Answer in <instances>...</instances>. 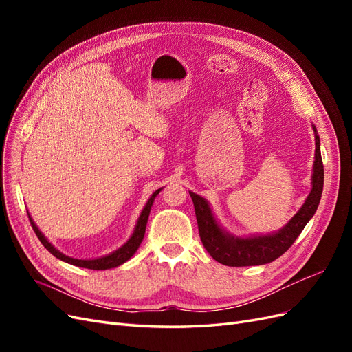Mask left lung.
Segmentation results:
<instances>
[{
	"mask_svg": "<svg viewBox=\"0 0 352 352\" xmlns=\"http://www.w3.org/2000/svg\"><path fill=\"white\" fill-rule=\"evenodd\" d=\"M316 135V160L313 168V189L310 195L305 199L301 210L296 212L292 220L280 229L278 233L265 236H252V238H235L223 232L211 214L208 202L199 195L189 192L194 202L195 216L198 223L199 238L204 248L208 251L216 261L230 265V267H243V265H260L274 261L279 258L283 252L289 250L295 239L305 228L320 202L324 182V170L320 154V138Z\"/></svg>",
	"mask_w": 352,
	"mask_h": 352,
	"instance_id": "obj_1",
	"label": "left lung"
}]
</instances>
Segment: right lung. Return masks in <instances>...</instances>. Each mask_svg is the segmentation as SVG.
<instances>
[{"mask_svg": "<svg viewBox=\"0 0 352 352\" xmlns=\"http://www.w3.org/2000/svg\"><path fill=\"white\" fill-rule=\"evenodd\" d=\"M162 189L155 190V192L151 195V198L148 199L145 208L142 210L140 219H138V223H136V228H135V232L133 235L131 236V239L127 241L122 248H119L117 251H114L113 254L110 255H105V257H101V258H95V260H78V258H72V257H67V255L61 254L60 251H57L52 245L47 241V238L42 235V233L39 232V229L36 228V225L34 223V220L30 219L29 216V220H30V225H32V229H34V232L36 233L38 239L41 241V243L44 245V247L54 255V257L66 261L69 264H73V265H78V267H83V269H91V270H107V269H113V267H117V265L123 264L124 261L129 260L132 255L136 252V250L140 248V245L144 239V235H145V228H146V221H148V216H150V211H151V206L154 202V198L158 195V192Z\"/></svg>", "mask_w": 352, "mask_h": 352, "instance_id": "add662e5", "label": "right lung"}]
</instances>
